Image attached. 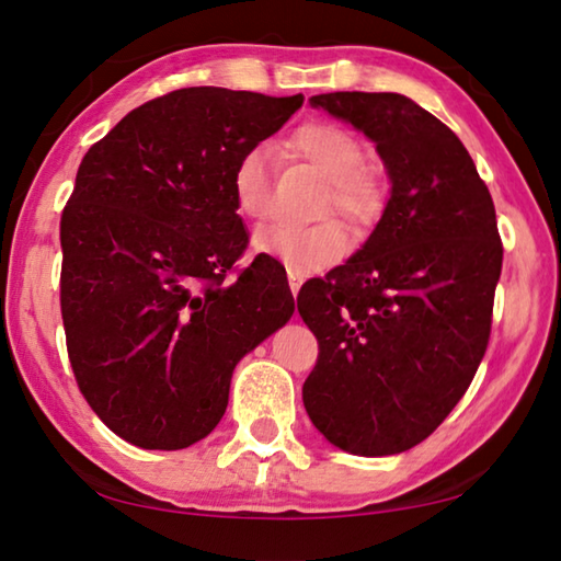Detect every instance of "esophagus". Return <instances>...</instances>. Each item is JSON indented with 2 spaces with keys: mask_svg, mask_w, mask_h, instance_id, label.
I'll return each instance as SVG.
<instances>
[{
  "mask_svg": "<svg viewBox=\"0 0 561 561\" xmlns=\"http://www.w3.org/2000/svg\"><path fill=\"white\" fill-rule=\"evenodd\" d=\"M301 284H304V274L297 272V270H289V289H291L294 297H297V294H299Z\"/></svg>",
  "mask_w": 561,
  "mask_h": 561,
  "instance_id": "34e87169",
  "label": "esophagus"
}]
</instances>
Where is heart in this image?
I'll use <instances>...</instances> for the list:
<instances>
[{"label": "heart", "instance_id": "heart-1", "mask_svg": "<svg viewBox=\"0 0 561 561\" xmlns=\"http://www.w3.org/2000/svg\"><path fill=\"white\" fill-rule=\"evenodd\" d=\"M287 148L327 178L319 215L339 213L351 230L366 232L381 220L386 207V187L374 170L364 168V146L344 126L327 121L301 123L291 130ZM237 213L260 220L272 201V153L267 146L244 148L230 178ZM254 247L282 260L289 270L311 272L339 262L348 250V234L339 220L317 225H270L254 237Z\"/></svg>", "mask_w": 561, "mask_h": 561}]
</instances>
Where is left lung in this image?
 <instances>
[{
	"label": "left lung",
	"instance_id": "8db88e82",
	"mask_svg": "<svg viewBox=\"0 0 561 561\" xmlns=\"http://www.w3.org/2000/svg\"><path fill=\"white\" fill-rule=\"evenodd\" d=\"M376 144L391 201L366 244L311 279L319 341L304 408L336 448L376 458L428 438L485 356L502 272L495 205L460 138L401 93L311 96Z\"/></svg>",
	"mask_w": 561,
	"mask_h": 561
}]
</instances>
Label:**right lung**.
<instances>
[{
    "label": "right lung",
    "instance_id": "right-lung-1",
    "mask_svg": "<svg viewBox=\"0 0 561 561\" xmlns=\"http://www.w3.org/2000/svg\"><path fill=\"white\" fill-rule=\"evenodd\" d=\"M304 96L193 87L133 108L83 156L61 213V319L79 383L138 448L180 450L220 423L232 371L294 314L257 254L230 178Z\"/></svg>",
    "mask_w": 561,
    "mask_h": 561
}]
</instances>
